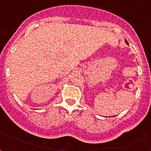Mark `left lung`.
Masks as SVG:
<instances>
[{
	"label": "left lung",
	"mask_w": 151,
	"mask_h": 151,
	"mask_svg": "<svg viewBox=\"0 0 151 151\" xmlns=\"http://www.w3.org/2000/svg\"><path fill=\"white\" fill-rule=\"evenodd\" d=\"M126 43H127V44H128V42H127V41H126Z\"/></svg>",
	"instance_id": "obj_1"
}]
</instances>
